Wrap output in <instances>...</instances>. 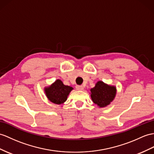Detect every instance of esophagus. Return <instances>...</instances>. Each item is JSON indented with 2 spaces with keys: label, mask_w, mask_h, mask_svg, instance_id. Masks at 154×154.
I'll return each instance as SVG.
<instances>
[{
  "label": "esophagus",
  "mask_w": 154,
  "mask_h": 154,
  "mask_svg": "<svg viewBox=\"0 0 154 154\" xmlns=\"http://www.w3.org/2000/svg\"><path fill=\"white\" fill-rule=\"evenodd\" d=\"M76 89L77 90H78V91H82V90L84 89V86H82V85H76Z\"/></svg>",
  "instance_id": "34e87169"
}]
</instances>
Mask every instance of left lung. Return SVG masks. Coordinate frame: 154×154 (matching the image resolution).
Here are the masks:
<instances>
[{
  "instance_id": "left-lung-1",
  "label": "left lung",
  "mask_w": 154,
  "mask_h": 154,
  "mask_svg": "<svg viewBox=\"0 0 154 154\" xmlns=\"http://www.w3.org/2000/svg\"><path fill=\"white\" fill-rule=\"evenodd\" d=\"M91 98L99 108L106 107L114 100L117 89L114 85H108L103 81H98L95 87L90 89Z\"/></svg>"
}]
</instances>
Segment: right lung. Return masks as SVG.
<instances>
[{"instance_id": "obj_1", "label": "right lung", "mask_w": 154, "mask_h": 154, "mask_svg": "<svg viewBox=\"0 0 154 154\" xmlns=\"http://www.w3.org/2000/svg\"><path fill=\"white\" fill-rule=\"evenodd\" d=\"M73 88L65 85L63 82L57 79L53 84L44 88V93L50 102L56 104H63L66 100Z\"/></svg>"}]
</instances>
